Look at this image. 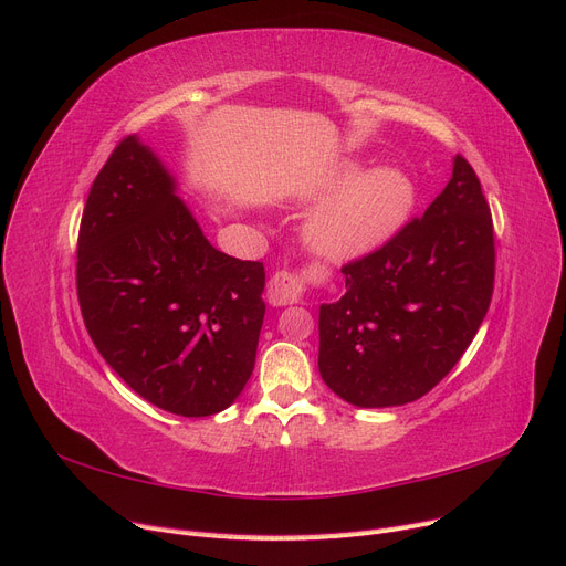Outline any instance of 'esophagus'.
Here are the masks:
<instances>
[{"instance_id":"esophagus-1","label":"esophagus","mask_w":566,"mask_h":566,"mask_svg":"<svg viewBox=\"0 0 566 566\" xmlns=\"http://www.w3.org/2000/svg\"><path fill=\"white\" fill-rule=\"evenodd\" d=\"M302 297H304V279L297 271L281 269L273 273L266 283V300L273 306L297 304Z\"/></svg>"}]
</instances>
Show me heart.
I'll return each instance as SVG.
<instances>
[{"label":"heart","instance_id":"b5f03b06","mask_svg":"<svg viewBox=\"0 0 566 566\" xmlns=\"http://www.w3.org/2000/svg\"><path fill=\"white\" fill-rule=\"evenodd\" d=\"M325 200L306 224V241L328 260H354L397 235L416 208V186L397 167L361 175L349 165L331 179Z\"/></svg>","mask_w":566,"mask_h":566}]
</instances>
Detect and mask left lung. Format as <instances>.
<instances>
[{"label": "left lung", "mask_w": 566, "mask_h": 566, "mask_svg": "<svg viewBox=\"0 0 566 566\" xmlns=\"http://www.w3.org/2000/svg\"><path fill=\"white\" fill-rule=\"evenodd\" d=\"M342 273L347 293L318 314L323 382L358 408L424 397L465 354L493 295V219L472 165L455 156L424 214Z\"/></svg>", "instance_id": "1"}]
</instances>
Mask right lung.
I'll return each instance as SVG.
<instances>
[{"mask_svg":"<svg viewBox=\"0 0 566 566\" xmlns=\"http://www.w3.org/2000/svg\"><path fill=\"white\" fill-rule=\"evenodd\" d=\"M264 264L219 252L136 136L96 175L77 235V300L106 364L184 418L233 403L264 321Z\"/></svg>","mask_w":566,"mask_h":566,"instance_id":"obj_1","label":"right lung"}]
</instances>
